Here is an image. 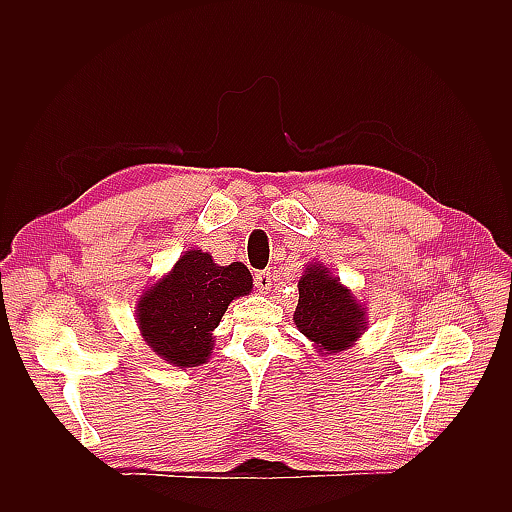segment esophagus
I'll return each instance as SVG.
<instances>
[{
	"label": "esophagus",
	"mask_w": 512,
	"mask_h": 512,
	"mask_svg": "<svg viewBox=\"0 0 512 512\" xmlns=\"http://www.w3.org/2000/svg\"><path fill=\"white\" fill-rule=\"evenodd\" d=\"M254 284H256V288H258V292L271 290V286H273V282H271V271H258V273L254 275Z\"/></svg>",
	"instance_id": "esophagus-1"
}]
</instances>
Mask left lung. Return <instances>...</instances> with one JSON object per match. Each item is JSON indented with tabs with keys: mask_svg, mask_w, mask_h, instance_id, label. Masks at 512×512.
Listing matches in <instances>:
<instances>
[{
	"mask_svg": "<svg viewBox=\"0 0 512 512\" xmlns=\"http://www.w3.org/2000/svg\"><path fill=\"white\" fill-rule=\"evenodd\" d=\"M367 309L333 277L327 267L312 262L299 280V305L294 309L297 329L316 344L320 354L350 348L365 329Z\"/></svg>",
	"mask_w": 512,
	"mask_h": 512,
	"instance_id": "1",
	"label": "left lung"
}]
</instances>
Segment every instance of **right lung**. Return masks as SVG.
I'll return each mask as SVG.
<instances>
[{"label":"right lung","instance_id":"1","mask_svg":"<svg viewBox=\"0 0 512 512\" xmlns=\"http://www.w3.org/2000/svg\"><path fill=\"white\" fill-rule=\"evenodd\" d=\"M250 290L252 275L243 262L220 267L207 252L190 250L138 301V329L147 346L170 365H203L228 303Z\"/></svg>","mask_w":512,"mask_h":512}]
</instances>
